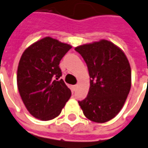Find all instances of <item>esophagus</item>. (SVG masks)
Masks as SVG:
<instances>
[{"label": "esophagus", "mask_w": 148, "mask_h": 148, "mask_svg": "<svg viewBox=\"0 0 148 148\" xmlns=\"http://www.w3.org/2000/svg\"><path fill=\"white\" fill-rule=\"evenodd\" d=\"M77 88H78V85H74V86H73V91H76Z\"/></svg>", "instance_id": "obj_1"}]
</instances>
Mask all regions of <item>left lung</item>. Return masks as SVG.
<instances>
[{
	"mask_svg": "<svg viewBox=\"0 0 148 148\" xmlns=\"http://www.w3.org/2000/svg\"><path fill=\"white\" fill-rule=\"evenodd\" d=\"M90 76L87 96L78 103L89 120L103 123L118 114L131 87V70L124 52L102 40L75 48Z\"/></svg>",
	"mask_w": 148,
	"mask_h": 148,
	"instance_id": "obj_1",
	"label": "left lung"
}]
</instances>
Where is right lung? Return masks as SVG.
<instances>
[{
    "mask_svg": "<svg viewBox=\"0 0 148 148\" xmlns=\"http://www.w3.org/2000/svg\"><path fill=\"white\" fill-rule=\"evenodd\" d=\"M72 47L51 37L29 46L20 58L17 72L19 94L28 112L41 121L57 117L71 91L62 79L60 61Z\"/></svg>",
    "mask_w": 148,
    "mask_h": 148,
    "instance_id": "1",
    "label": "right lung"
}]
</instances>
